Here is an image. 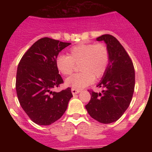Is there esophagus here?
I'll use <instances>...</instances> for the list:
<instances>
[{
    "label": "esophagus",
    "mask_w": 152,
    "mask_h": 152,
    "mask_svg": "<svg viewBox=\"0 0 152 152\" xmlns=\"http://www.w3.org/2000/svg\"><path fill=\"white\" fill-rule=\"evenodd\" d=\"M72 94L75 95V94H78V93H80V91L77 89H75V88H72Z\"/></svg>",
    "instance_id": "esophagus-1"
}]
</instances>
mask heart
Returning <instances> with one entry per match:
<instances>
[{
    "mask_svg": "<svg viewBox=\"0 0 152 152\" xmlns=\"http://www.w3.org/2000/svg\"><path fill=\"white\" fill-rule=\"evenodd\" d=\"M110 62V53L103 43H81L68 50V56L58 55L56 65L63 75H69L78 65L80 73L72 75L65 80V84L80 90L101 77L107 71Z\"/></svg>",
    "mask_w": 152,
    "mask_h": 152,
    "instance_id": "heart-1",
    "label": "heart"
}]
</instances>
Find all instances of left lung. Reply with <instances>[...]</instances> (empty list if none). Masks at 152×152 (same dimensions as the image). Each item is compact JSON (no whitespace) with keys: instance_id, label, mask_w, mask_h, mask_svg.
<instances>
[{"instance_id":"8db88e82","label":"left lung","mask_w":152,"mask_h":152,"mask_svg":"<svg viewBox=\"0 0 152 152\" xmlns=\"http://www.w3.org/2000/svg\"><path fill=\"white\" fill-rule=\"evenodd\" d=\"M110 53L108 68L97 87L101 93L91 91V98L85 106L90 116L104 124L113 123L123 116L131 103L135 88L133 63L123 45L114 36L102 35Z\"/></svg>"}]
</instances>
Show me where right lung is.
Instances as JSON below:
<instances>
[{"label":"right lung","mask_w":152,"mask_h":152,"mask_svg":"<svg viewBox=\"0 0 152 152\" xmlns=\"http://www.w3.org/2000/svg\"><path fill=\"white\" fill-rule=\"evenodd\" d=\"M71 45L53 39L42 38L26 51L17 67L16 91L20 104L30 119L48 126L62 116L73 96L71 88L60 92L52 89L62 84L56 59Z\"/></svg>","instance_id":"obj_1"}]
</instances>
